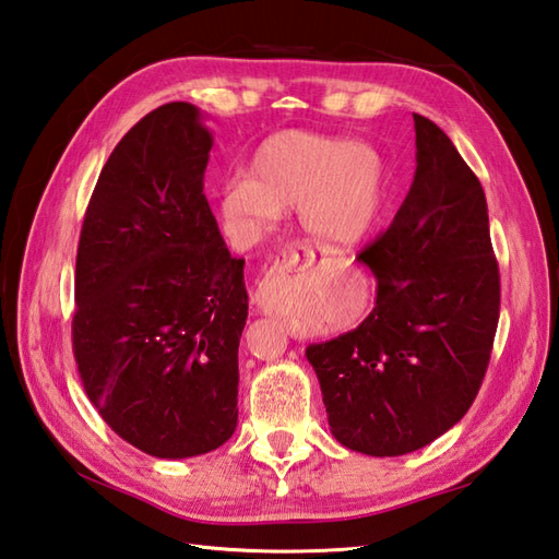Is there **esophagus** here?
I'll use <instances>...</instances> for the list:
<instances>
[{"label":"esophagus","instance_id":"1","mask_svg":"<svg viewBox=\"0 0 559 559\" xmlns=\"http://www.w3.org/2000/svg\"><path fill=\"white\" fill-rule=\"evenodd\" d=\"M311 260V258H316V248L313 246H308V243H292L287 251H282L280 253V258H277V263H275V267H280V270H284V267H292V265H296L299 263V260ZM255 301H258V306L263 308L265 313H270L272 308H270V301H267V287H265V280L260 282V287H258V292H255Z\"/></svg>","mask_w":559,"mask_h":559}]
</instances>
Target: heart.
<instances>
[{
  "label": "heart",
  "mask_w": 559,
  "mask_h": 559,
  "mask_svg": "<svg viewBox=\"0 0 559 559\" xmlns=\"http://www.w3.org/2000/svg\"><path fill=\"white\" fill-rule=\"evenodd\" d=\"M388 167L376 147L342 135L280 131L258 145L251 171H239L219 191L225 225L248 239L296 205L301 227L332 248L361 243L378 225Z\"/></svg>",
  "instance_id": "heart-1"
}]
</instances>
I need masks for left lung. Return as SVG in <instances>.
<instances>
[{"label":"left lung","mask_w":559,"mask_h":559,"mask_svg":"<svg viewBox=\"0 0 559 559\" xmlns=\"http://www.w3.org/2000/svg\"><path fill=\"white\" fill-rule=\"evenodd\" d=\"M416 175L358 260L378 282L356 330L311 344L332 436L346 450L426 448L474 404L500 318V270L478 177L438 123L414 115Z\"/></svg>","instance_id":"8db88e82"}]
</instances>
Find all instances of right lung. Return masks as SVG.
Masks as SVG:
<instances>
[{
  "label": "right lung",
  "mask_w": 559,
  "mask_h": 559,
  "mask_svg": "<svg viewBox=\"0 0 559 559\" xmlns=\"http://www.w3.org/2000/svg\"><path fill=\"white\" fill-rule=\"evenodd\" d=\"M210 147L198 107L145 115L105 163L79 241L81 382L105 424L157 459L213 452L239 418L248 294L203 193Z\"/></svg>",
  "instance_id": "1"
}]
</instances>
